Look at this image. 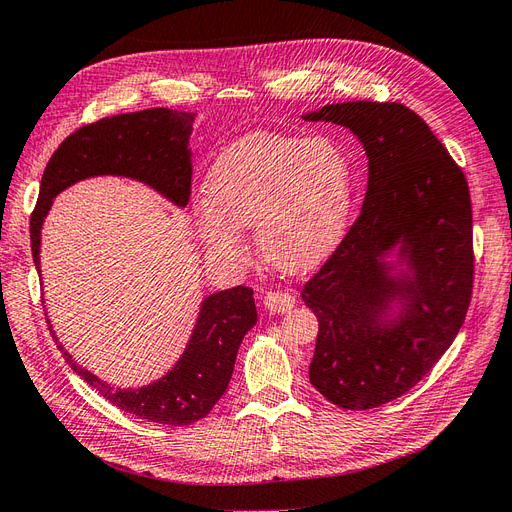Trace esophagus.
Returning a JSON list of instances; mask_svg holds the SVG:
<instances>
[{"label":"esophagus","mask_w":512,"mask_h":512,"mask_svg":"<svg viewBox=\"0 0 512 512\" xmlns=\"http://www.w3.org/2000/svg\"><path fill=\"white\" fill-rule=\"evenodd\" d=\"M265 307L273 314H286L294 307V297L288 292H267Z\"/></svg>","instance_id":"esophagus-1"}]
</instances>
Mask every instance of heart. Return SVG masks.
Returning a JSON list of instances; mask_svg holds the SVG:
<instances>
[{"label": "heart", "instance_id": "obj_1", "mask_svg": "<svg viewBox=\"0 0 512 512\" xmlns=\"http://www.w3.org/2000/svg\"><path fill=\"white\" fill-rule=\"evenodd\" d=\"M207 194L194 200V226L211 256L239 265L254 228L271 267L309 273L348 237L354 166L331 138L252 132L213 160Z\"/></svg>", "mask_w": 512, "mask_h": 512}]
</instances>
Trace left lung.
<instances>
[{
	"label": "left lung",
	"mask_w": 512,
	"mask_h": 512,
	"mask_svg": "<svg viewBox=\"0 0 512 512\" xmlns=\"http://www.w3.org/2000/svg\"><path fill=\"white\" fill-rule=\"evenodd\" d=\"M303 119L348 128L369 166L359 220L301 290L320 324L309 382L339 408L371 410L421 382L466 320L468 181L404 104H327Z\"/></svg>",
	"instance_id": "1"
}]
</instances>
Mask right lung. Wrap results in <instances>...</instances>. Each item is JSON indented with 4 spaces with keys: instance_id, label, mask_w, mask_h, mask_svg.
<instances>
[{
    "instance_id": "right-lung-1",
    "label": "right lung",
    "mask_w": 512,
    "mask_h": 512,
    "mask_svg": "<svg viewBox=\"0 0 512 512\" xmlns=\"http://www.w3.org/2000/svg\"><path fill=\"white\" fill-rule=\"evenodd\" d=\"M192 126V113L147 108L138 113L104 117L70 134L44 168L38 205L29 222L38 273L44 218L53 207V198L74 183L104 175L128 177L149 185L175 207L183 209L188 205ZM256 320L252 288L235 286L213 292L200 303L188 346L160 380L138 389H113L72 359V354L59 344L51 320L46 318L66 363L91 389L123 412L147 418L151 423L177 427L200 421L218 404L228 389L243 337Z\"/></svg>"
}]
</instances>
